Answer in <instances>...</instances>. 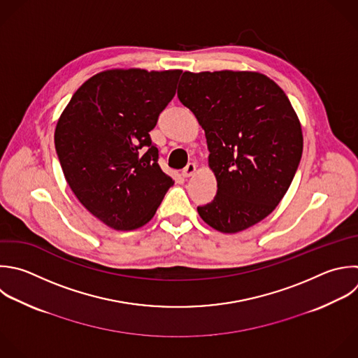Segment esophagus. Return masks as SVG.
<instances>
[{"mask_svg": "<svg viewBox=\"0 0 358 358\" xmlns=\"http://www.w3.org/2000/svg\"><path fill=\"white\" fill-rule=\"evenodd\" d=\"M194 172H196V164L190 162V164H187L186 168L182 171V175H183V178H190V176L194 175Z\"/></svg>", "mask_w": 358, "mask_h": 358, "instance_id": "1", "label": "esophagus"}]
</instances>
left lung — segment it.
Segmentation results:
<instances>
[{
    "instance_id": "8db88e82",
    "label": "left lung",
    "mask_w": 358,
    "mask_h": 358,
    "mask_svg": "<svg viewBox=\"0 0 358 358\" xmlns=\"http://www.w3.org/2000/svg\"><path fill=\"white\" fill-rule=\"evenodd\" d=\"M178 98L204 129L217 179V194L199 215L224 234L266 218L287 193L303 145L284 91L255 71H185Z\"/></svg>"
}]
</instances>
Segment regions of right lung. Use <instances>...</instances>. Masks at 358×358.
Listing matches in <instances>:
<instances>
[{
    "label": "right lung",
    "mask_w": 358,
    "mask_h": 358,
    "mask_svg": "<svg viewBox=\"0 0 358 358\" xmlns=\"http://www.w3.org/2000/svg\"><path fill=\"white\" fill-rule=\"evenodd\" d=\"M180 70H108L85 81L62 113L55 145L81 204L117 231L145 225L173 179L150 131L172 101Z\"/></svg>",
    "instance_id": "obj_1"
}]
</instances>
